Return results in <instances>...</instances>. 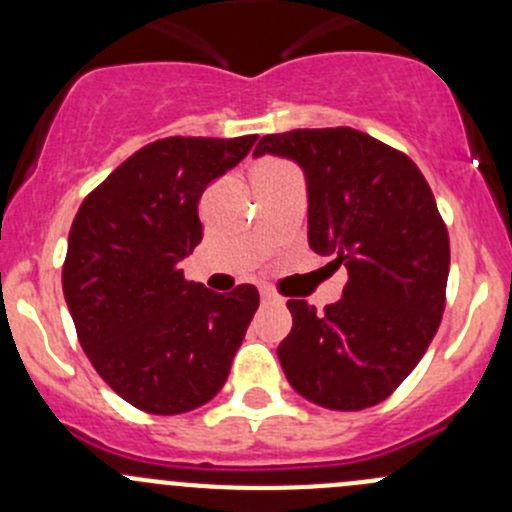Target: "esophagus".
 I'll return each mask as SVG.
<instances>
[{
	"label": "esophagus",
	"instance_id": "34e87169",
	"mask_svg": "<svg viewBox=\"0 0 512 512\" xmlns=\"http://www.w3.org/2000/svg\"><path fill=\"white\" fill-rule=\"evenodd\" d=\"M260 297H262V302H277V299H280V297H277V294H275V292H272V289H270V287L260 289Z\"/></svg>",
	"mask_w": 512,
	"mask_h": 512
}]
</instances>
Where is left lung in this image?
Instances as JSON below:
<instances>
[{"instance_id":"obj_1","label":"left lung","mask_w":512,"mask_h":512,"mask_svg":"<svg viewBox=\"0 0 512 512\" xmlns=\"http://www.w3.org/2000/svg\"><path fill=\"white\" fill-rule=\"evenodd\" d=\"M265 153L302 168L309 247L349 275L324 314L289 299L282 371L324 409H369L414 371L441 324L451 247L436 200L414 160L354 128L272 133L255 158Z\"/></svg>"}]
</instances>
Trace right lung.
Segmentation results:
<instances>
[{"mask_svg": "<svg viewBox=\"0 0 512 512\" xmlns=\"http://www.w3.org/2000/svg\"><path fill=\"white\" fill-rule=\"evenodd\" d=\"M242 138H163L133 153L81 203L69 232L64 297L103 381L136 409L173 416L227 381L260 294L188 282L203 240L200 195L255 146Z\"/></svg>", "mask_w": 512, "mask_h": 512, "instance_id": "obj_1", "label": "right lung"}]
</instances>
